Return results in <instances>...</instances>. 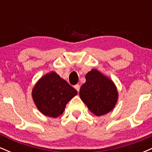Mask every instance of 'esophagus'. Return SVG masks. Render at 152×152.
I'll return each instance as SVG.
<instances>
[{
    "label": "esophagus",
    "mask_w": 152,
    "mask_h": 152,
    "mask_svg": "<svg viewBox=\"0 0 152 152\" xmlns=\"http://www.w3.org/2000/svg\"><path fill=\"white\" fill-rule=\"evenodd\" d=\"M74 88H75V89H76V91H77L78 92L79 91V90H80V86H79V85H78V84L75 85Z\"/></svg>",
    "instance_id": "34e87169"
}]
</instances>
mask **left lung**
Segmentation results:
<instances>
[{"instance_id":"1","label":"left lung","mask_w":152,"mask_h":152,"mask_svg":"<svg viewBox=\"0 0 152 152\" xmlns=\"http://www.w3.org/2000/svg\"><path fill=\"white\" fill-rule=\"evenodd\" d=\"M118 95L114 82L96 69L86 75V82L79 91L81 100L96 116H102L114 109Z\"/></svg>"}]
</instances>
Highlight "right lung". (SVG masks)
<instances>
[{"label": "right lung", "mask_w": 152, "mask_h": 152, "mask_svg": "<svg viewBox=\"0 0 152 152\" xmlns=\"http://www.w3.org/2000/svg\"><path fill=\"white\" fill-rule=\"evenodd\" d=\"M76 94L77 91L53 71L40 78L32 91L37 109L53 118L63 114L66 104Z\"/></svg>", "instance_id": "add662e5"}]
</instances>
